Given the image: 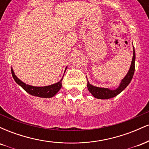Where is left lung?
Wrapping results in <instances>:
<instances>
[{
	"label": "left lung",
	"mask_w": 149,
	"mask_h": 149,
	"mask_svg": "<svg viewBox=\"0 0 149 149\" xmlns=\"http://www.w3.org/2000/svg\"><path fill=\"white\" fill-rule=\"evenodd\" d=\"M134 63L135 51L134 47H133V57L132 59L130 67V69L128 71L127 75L124 77L123 79L121 80L118 88L115 89V90H111L109 88H99V87L94 86V85H91L88 80L87 86H88V90L95 98L101 99V100H108V99H111L117 96L121 92L123 91L126 88V87L130 84L132 79L133 75H134Z\"/></svg>",
	"instance_id": "left-lung-1"
}]
</instances>
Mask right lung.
Segmentation results:
<instances>
[{
	"instance_id": "1",
	"label": "right lung",
	"mask_w": 149,
	"mask_h": 149,
	"mask_svg": "<svg viewBox=\"0 0 149 149\" xmlns=\"http://www.w3.org/2000/svg\"><path fill=\"white\" fill-rule=\"evenodd\" d=\"M66 69H67V67H66V69H65V71H66ZM11 71L15 81L19 85H20L26 92H28L31 95H33V96L42 97V98H51V97H54L61 88V81H62L63 78H61L57 83L48 85V86H32V85H26L24 82H22L21 80L19 79L16 75L15 74V72L13 69H11Z\"/></svg>"
}]
</instances>
